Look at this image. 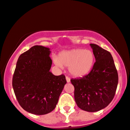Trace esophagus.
I'll list each match as a JSON object with an SVG mask.
<instances>
[{
	"instance_id": "1",
	"label": "esophagus",
	"mask_w": 130,
	"mask_h": 130,
	"mask_svg": "<svg viewBox=\"0 0 130 130\" xmlns=\"http://www.w3.org/2000/svg\"><path fill=\"white\" fill-rule=\"evenodd\" d=\"M66 80H67V83H70V78L68 77H66Z\"/></svg>"
}]
</instances>
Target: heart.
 Returning <instances> with one entry per match:
<instances>
[{"label":"heart","instance_id":"heart-1","mask_svg":"<svg viewBox=\"0 0 130 130\" xmlns=\"http://www.w3.org/2000/svg\"><path fill=\"white\" fill-rule=\"evenodd\" d=\"M95 56L90 50L73 49L59 54L58 59L54 58L57 66L69 68L70 73L76 77L88 74L93 68Z\"/></svg>","mask_w":130,"mask_h":130}]
</instances>
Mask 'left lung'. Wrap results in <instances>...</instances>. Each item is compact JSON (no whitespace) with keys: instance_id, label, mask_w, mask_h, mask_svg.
<instances>
[{"instance_id":"1","label":"left lung","mask_w":130,"mask_h":130,"mask_svg":"<svg viewBox=\"0 0 130 130\" xmlns=\"http://www.w3.org/2000/svg\"><path fill=\"white\" fill-rule=\"evenodd\" d=\"M96 62L88 74L71 79L74 87V99L78 107L96 112L107 107L115 96L118 74L111 53L98 45L90 44Z\"/></svg>"}]
</instances>
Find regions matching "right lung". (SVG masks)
Wrapping results in <instances>:
<instances>
[{"label":"right lung","instance_id":"add662e5","mask_svg":"<svg viewBox=\"0 0 130 130\" xmlns=\"http://www.w3.org/2000/svg\"><path fill=\"white\" fill-rule=\"evenodd\" d=\"M49 48L35 45L19 57L12 77V87L18 102L31 114L43 115L55 108L67 84L63 74L50 71L52 60Z\"/></svg>","mask_w":130,"mask_h":130}]
</instances>
